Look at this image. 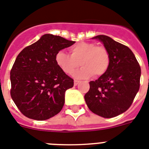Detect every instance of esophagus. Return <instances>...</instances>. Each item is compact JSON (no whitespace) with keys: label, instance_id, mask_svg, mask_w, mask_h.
Segmentation results:
<instances>
[{"label":"esophagus","instance_id":"esophagus-1","mask_svg":"<svg viewBox=\"0 0 149 149\" xmlns=\"http://www.w3.org/2000/svg\"><path fill=\"white\" fill-rule=\"evenodd\" d=\"M79 83V81L78 80H74V86H77Z\"/></svg>","mask_w":149,"mask_h":149}]
</instances>
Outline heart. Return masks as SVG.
I'll return each instance as SVG.
<instances>
[{"label": "heart", "instance_id": "1", "mask_svg": "<svg viewBox=\"0 0 149 149\" xmlns=\"http://www.w3.org/2000/svg\"><path fill=\"white\" fill-rule=\"evenodd\" d=\"M57 65L68 75L72 74L80 66L82 68L74 73L76 79H87L104 75L110 66V54L105 47L96 46L92 42H79L70 48V55L58 51L55 55Z\"/></svg>", "mask_w": 149, "mask_h": 149}]
</instances>
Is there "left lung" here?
<instances>
[{
	"label": "left lung",
	"mask_w": 149,
	"mask_h": 149,
	"mask_svg": "<svg viewBox=\"0 0 149 149\" xmlns=\"http://www.w3.org/2000/svg\"><path fill=\"white\" fill-rule=\"evenodd\" d=\"M92 38L103 44L111 62L104 74L89 82L85 101L94 113L104 118L117 117L128 110L139 92L140 66L127 46L103 35Z\"/></svg>",
	"instance_id": "left-lung-1"
}]
</instances>
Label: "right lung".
I'll use <instances>...</instances> for the list:
<instances>
[{
  "instance_id": "right-lung-1",
  "label": "right lung",
  "mask_w": 149,
  "mask_h": 149,
  "mask_svg": "<svg viewBox=\"0 0 149 149\" xmlns=\"http://www.w3.org/2000/svg\"><path fill=\"white\" fill-rule=\"evenodd\" d=\"M74 43L45 34L18 54L10 71V95L26 117L45 120L62 110L73 79L57 66L55 55Z\"/></svg>"
}]
</instances>
